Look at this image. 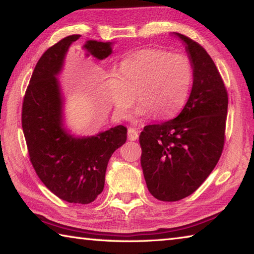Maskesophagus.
<instances>
[{
	"mask_svg": "<svg viewBox=\"0 0 254 254\" xmlns=\"http://www.w3.org/2000/svg\"><path fill=\"white\" fill-rule=\"evenodd\" d=\"M127 137L130 141H135L137 137H139V133L135 130V128L130 127L127 131Z\"/></svg>",
	"mask_w": 254,
	"mask_h": 254,
	"instance_id": "obj_1",
	"label": "esophagus"
}]
</instances>
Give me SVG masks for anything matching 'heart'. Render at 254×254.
Listing matches in <instances>:
<instances>
[{
  "label": "heart",
  "instance_id": "heart-1",
  "mask_svg": "<svg viewBox=\"0 0 254 254\" xmlns=\"http://www.w3.org/2000/svg\"><path fill=\"white\" fill-rule=\"evenodd\" d=\"M192 66L184 55H171L160 49H142L120 63V74L106 77L105 94L115 114L127 118L135 102L133 121L156 114L157 119L175 117L186 103L192 83Z\"/></svg>",
  "mask_w": 254,
  "mask_h": 254
}]
</instances>
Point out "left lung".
I'll use <instances>...</instances> for the list:
<instances>
[{"label": "left lung", "instance_id": "8db88e82", "mask_svg": "<svg viewBox=\"0 0 254 254\" xmlns=\"http://www.w3.org/2000/svg\"><path fill=\"white\" fill-rule=\"evenodd\" d=\"M183 41L192 66V87L177 118L147 126L140 134L141 167L149 191L163 201L191 195L218 162L227 115V93L213 59L194 40Z\"/></svg>", "mask_w": 254, "mask_h": 254}]
</instances>
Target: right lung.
I'll return each mask as SVG.
<instances>
[{
    "instance_id": "right-lung-1",
    "label": "right lung",
    "mask_w": 254,
    "mask_h": 254,
    "mask_svg": "<svg viewBox=\"0 0 254 254\" xmlns=\"http://www.w3.org/2000/svg\"><path fill=\"white\" fill-rule=\"evenodd\" d=\"M72 34L46 51L37 63L22 105V128L30 160L45 186L68 203L89 204L104 189L112 154L127 141V128L117 126L95 135H76L65 122V95L59 75L65 66ZM114 42L87 40L85 56L103 60Z\"/></svg>"
}]
</instances>
